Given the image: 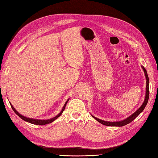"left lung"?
I'll return each instance as SVG.
<instances>
[{
    "label": "left lung",
    "instance_id": "obj_1",
    "mask_svg": "<svg viewBox=\"0 0 158 158\" xmlns=\"http://www.w3.org/2000/svg\"><path fill=\"white\" fill-rule=\"evenodd\" d=\"M141 67L143 69V71H144L145 75V78H146V91H145V99H144V102L142 104V105L139 107V109H137L136 111H135L133 114H132L131 116H129V117H127V118L124 119L123 120H120V121H114V122H110V121H105L103 120L99 119L96 117H95L94 116H93L92 114H91V116L96 119L98 122H99L100 123L104 124V125L106 126H110V127H123L126 124H129L130 123H131L132 121L133 120H135L137 117L143 111V110L145 109V106L148 104V100H149V77H148V73H147L146 69H145L144 67L141 66Z\"/></svg>",
    "mask_w": 158,
    "mask_h": 158
}]
</instances>
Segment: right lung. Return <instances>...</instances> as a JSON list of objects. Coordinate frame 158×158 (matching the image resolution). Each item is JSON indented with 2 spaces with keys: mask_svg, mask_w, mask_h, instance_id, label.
Returning <instances> with one entry per match:
<instances>
[{
  "mask_svg": "<svg viewBox=\"0 0 158 158\" xmlns=\"http://www.w3.org/2000/svg\"><path fill=\"white\" fill-rule=\"evenodd\" d=\"M69 99H68V100H67V102H65V104H64V106H63V107H62V109L61 112H60L59 114H57L56 116L53 117V118H52L46 119V120H40V119H35V118H27V117L24 116H23L22 114H21L20 113L18 112L15 109V108L13 107V105H12L10 103V106H11L12 109L13 110V111L15 112V113L17 116H19L22 120H23L24 121H26V122H27V123H31V124H37V125H45V124H49V123H52L53 121H54L55 120L57 119V118H58V117H59V116L62 114V113L63 112V111L64 110L65 106H66V105H67V102H69Z\"/></svg>",
  "mask_w": 158,
  "mask_h": 158,
  "instance_id": "obj_1",
  "label": "right lung"
}]
</instances>
